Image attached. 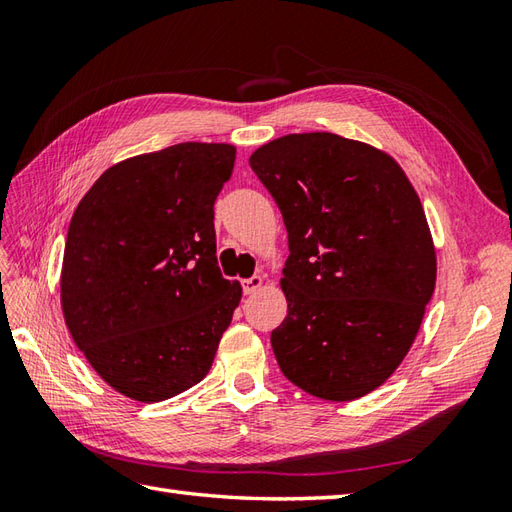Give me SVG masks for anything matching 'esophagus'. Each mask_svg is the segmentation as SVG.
<instances>
[{"label": "esophagus", "instance_id": "34e87169", "mask_svg": "<svg viewBox=\"0 0 512 512\" xmlns=\"http://www.w3.org/2000/svg\"><path fill=\"white\" fill-rule=\"evenodd\" d=\"M262 284H264V277H262V275H253V277L244 279V281H242L244 295H253V292H257L259 288H262Z\"/></svg>", "mask_w": 512, "mask_h": 512}]
</instances>
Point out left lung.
I'll return each instance as SVG.
<instances>
[{"label": "left lung", "mask_w": 512, "mask_h": 512, "mask_svg": "<svg viewBox=\"0 0 512 512\" xmlns=\"http://www.w3.org/2000/svg\"><path fill=\"white\" fill-rule=\"evenodd\" d=\"M248 162L288 231V314L270 334L281 372L323 400L361 398L405 358L436 288L418 193L385 151L328 132L281 136Z\"/></svg>", "instance_id": "left-lung-1"}]
</instances>
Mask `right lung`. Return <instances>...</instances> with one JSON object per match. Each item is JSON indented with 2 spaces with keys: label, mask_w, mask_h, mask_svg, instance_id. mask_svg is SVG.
<instances>
[{
  "label": "right lung",
  "mask_w": 512,
  "mask_h": 512,
  "mask_svg": "<svg viewBox=\"0 0 512 512\" xmlns=\"http://www.w3.org/2000/svg\"><path fill=\"white\" fill-rule=\"evenodd\" d=\"M235 147L180 143L107 169L76 206L61 308L107 385L140 402L209 374L242 286L222 277L213 204Z\"/></svg>",
  "instance_id": "add662e5"
}]
</instances>
